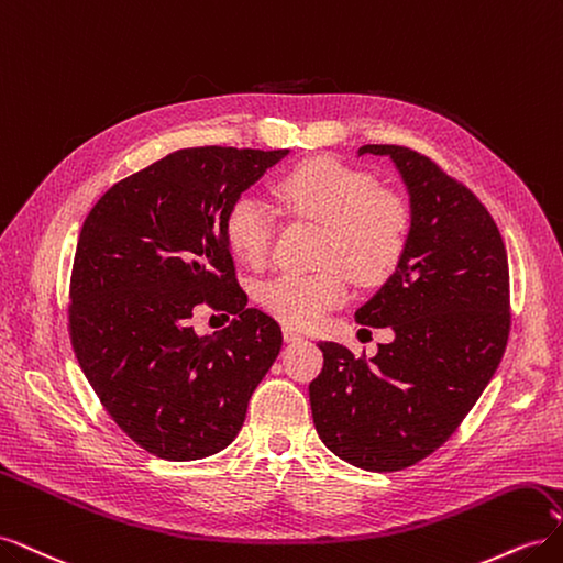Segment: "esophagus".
<instances>
[{"instance_id":"obj_1","label":"esophagus","mask_w":563,"mask_h":563,"mask_svg":"<svg viewBox=\"0 0 563 563\" xmlns=\"http://www.w3.org/2000/svg\"><path fill=\"white\" fill-rule=\"evenodd\" d=\"M282 335H284L286 343H296V340H302V333L294 327H282Z\"/></svg>"}]
</instances>
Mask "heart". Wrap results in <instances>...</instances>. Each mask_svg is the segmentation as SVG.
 I'll return each mask as SVG.
<instances>
[{"mask_svg": "<svg viewBox=\"0 0 563 563\" xmlns=\"http://www.w3.org/2000/svg\"><path fill=\"white\" fill-rule=\"evenodd\" d=\"M284 209L323 225L310 272H279L255 286V302L286 327L308 329L350 296V277L383 282L404 258L413 213L408 201L378 187L364 168L333 157H314L275 180ZM223 234L236 261L261 267L269 258L275 216L261 199L236 197L223 220Z\"/></svg>", "mask_w": 563, "mask_h": 563, "instance_id": "b5f03b06", "label": "heart"}]
</instances>
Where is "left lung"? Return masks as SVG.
<instances>
[{"label": "left lung", "mask_w": 563, "mask_h": 563, "mask_svg": "<svg viewBox=\"0 0 563 563\" xmlns=\"http://www.w3.org/2000/svg\"><path fill=\"white\" fill-rule=\"evenodd\" d=\"M387 155L411 195L404 258L356 321L389 327L376 356L321 340L310 383L314 428L338 457L397 472L434 453L460 428L496 373L509 338V265L496 220L467 185L401 145Z\"/></svg>", "instance_id": "8db88e82"}]
</instances>
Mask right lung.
Masks as SVG:
<instances>
[{
	"instance_id": "right-lung-1",
	"label": "right lung",
	"mask_w": 563,
	"mask_h": 563,
	"mask_svg": "<svg viewBox=\"0 0 563 563\" xmlns=\"http://www.w3.org/2000/svg\"><path fill=\"white\" fill-rule=\"evenodd\" d=\"M288 150H176L114 183L84 220L67 331L84 376L126 437L164 460L223 451L282 350L246 308L223 234L230 203ZM201 303L236 313L216 339L189 327Z\"/></svg>"
}]
</instances>
